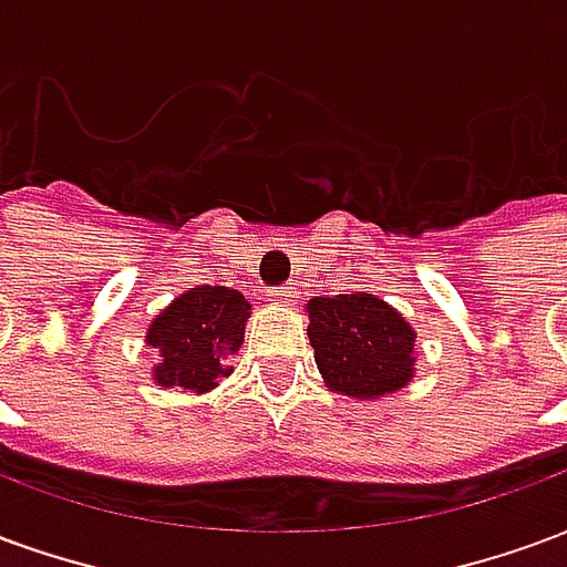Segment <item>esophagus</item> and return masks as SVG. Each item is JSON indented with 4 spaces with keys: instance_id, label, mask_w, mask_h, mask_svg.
<instances>
[{
    "instance_id": "34e87169",
    "label": "esophagus",
    "mask_w": 567,
    "mask_h": 567,
    "mask_svg": "<svg viewBox=\"0 0 567 567\" xmlns=\"http://www.w3.org/2000/svg\"><path fill=\"white\" fill-rule=\"evenodd\" d=\"M291 297H295L291 288H272V291H267V300H270V303H279V307L291 303Z\"/></svg>"
}]
</instances>
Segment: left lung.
Instances as JSON below:
<instances>
[{
    "label": "left lung",
    "mask_w": 567,
    "mask_h": 567,
    "mask_svg": "<svg viewBox=\"0 0 567 567\" xmlns=\"http://www.w3.org/2000/svg\"><path fill=\"white\" fill-rule=\"evenodd\" d=\"M309 343L328 389L349 398H380L413 377L416 333L401 312L364 291L312 297Z\"/></svg>",
    "instance_id": "obj_1"
}]
</instances>
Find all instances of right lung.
I'll return each mask as SVG.
<instances>
[{"instance_id":"add662e5","label":"right lung","mask_w":567,"mask_h":567,"mask_svg":"<svg viewBox=\"0 0 567 567\" xmlns=\"http://www.w3.org/2000/svg\"><path fill=\"white\" fill-rule=\"evenodd\" d=\"M248 300L224 285H199L175 297L151 321L148 343L161 352L154 380L166 389L209 392L230 377V355L243 346Z\"/></svg>"}]
</instances>
